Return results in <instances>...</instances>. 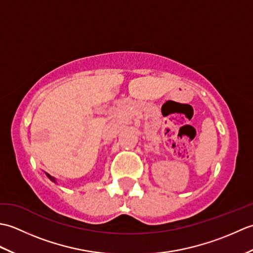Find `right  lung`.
Masks as SVG:
<instances>
[{
  "mask_svg": "<svg viewBox=\"0 0 253 253\" xmlns=\"http://www.w3.org/2000/svg\"><path fill=\"white\" fill-rule=\"evenodd\" d=\"M46 174V176H47V178H49L50 180H52L53 182H55V184H57V182H56V179L54 178V177H52L50 174H47V173H45Z\"/></svg>",
  "mask_w": 253,
  "mask_h": 253,
  "instance_id": "add662e5",
  "label": "right lung"
}]
</instances>
